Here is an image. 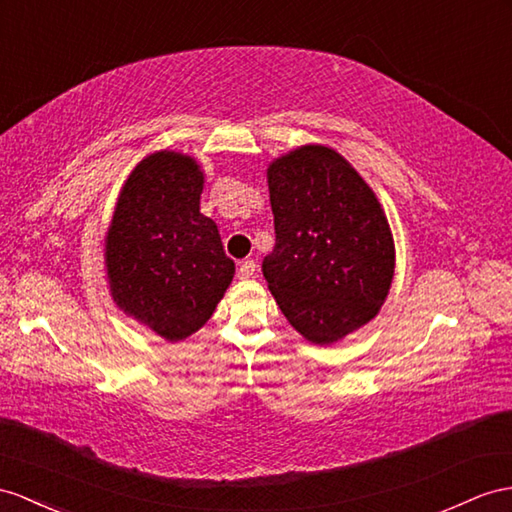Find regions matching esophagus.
<instances>
[{"instance_id":"1","label":"esophagus","mask_w":512,"mask_h":512,"mask_svg":"<svg viewBox=\"0 0 512 512\" xmlns=\"http://www.w3.org/2000/svg\"><path fill=\"white\" fill-rule=\"evenodd\" d=\"M255 270H257L255 261H253V259H246V261H242L240 268H238V277H240L242 281H244V279H251L253 274H255Z\"/></svg>"}]
</instances>
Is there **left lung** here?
Segmentation results:
<instances>
[{"mask_svg": "<svg viewBox=\"0 0 512 512\" xmlns=\"http://www.w3.org/2000/svg\"><path fill=\"white\" fill-rule=\"evenodd\" d=\"M266 177L277 244L261 270L287 322L331 346L374 320L391 290L396 246L385 209L326 144L274 157Z\"/></svg>", "mask_w": 512, "mask_h": 512, "instance_id": "1", "label": "left lung"}]
</instances>
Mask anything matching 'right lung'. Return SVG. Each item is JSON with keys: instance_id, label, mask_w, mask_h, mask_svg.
<instances>
[{"instance_id": "obj_1", "label": "right lung", "mask_w": 512, "mask_h": 512, "mask_svg": "<svg viewBox=\"0 0 512 512\" xmlns=\"http://www.w3.org/2000/svg\"><path fill=\"white\" fill-rule=\"evenodd\" d=\"M203 183L192 155L149 153L125 179L106 233L114 305L166 342L199 331L235 274L216 222L201 214Z\"/></svg>"}]
</instances>
